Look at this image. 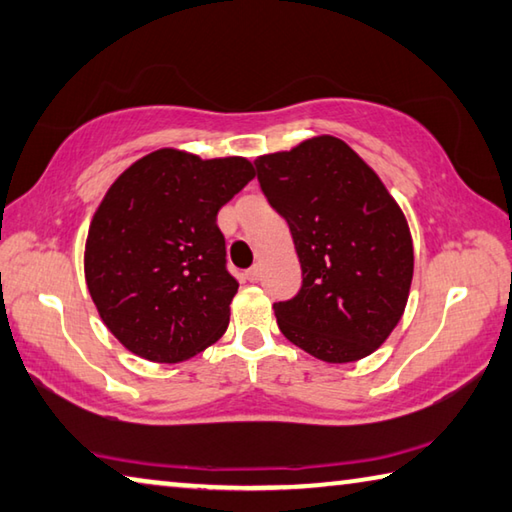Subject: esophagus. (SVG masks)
Instances as JSON below:
<instances>
[{
	"mask_svg": "<svg viewBox=\"0 0 512 512\" xmlns=\"http://www.w3.org/2000/svg\"><path fill=\"white\" fill-rule=\"evenodd\" d=\"M245 276H247V281H251V283H256L258 279H261V267H258V265H254V267H249V270L245 272Z\"/></svg>",
	"mask_w": 512,
	"mask_h": 512,
	"instance_id": "obj_1",
	"label": "esophagus"
}]
</instances>
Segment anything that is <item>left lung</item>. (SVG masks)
Wrapping results in <instances>:
<instances>
[{
	"mask_svg": "<svg viewBox=\"0 0 512 512\" xmlns=\"http://www.w3.org/2000/svg\"><path fill=\"white\" fill-rule=\"evenodd\" d=\"M254 164L303 272L297 297L274 303L281 333L330 364L371 355L409 299L414 245L405 213L375 170L330 134Z\"/></svg>",
	"mask_w": 512,
	"mask_h": 512,
	"instance_id": "1",
	"label": "left lung"
}]
</instances>
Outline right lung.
I'll use <instances>...</instances> for the list:
<instances>
[{
    "label": "right lung",
    "mask_w": 512,
    "mask_h": 512,
    "mask_svg": "<svg viewBox=\"0 0 512 512\" xmlns=\"http://www.w3.org/2000/svg\"><path fill=\"white\" fill-rule=\"evenodd\" d=\"M245 157L161 148L123 170L89 224L85 281L110 333L143 360L177 364L218 342L238 281L218 211L254 179Z\"/></svg>",
    "instance_id": "add662e5"
}]
</instances>
